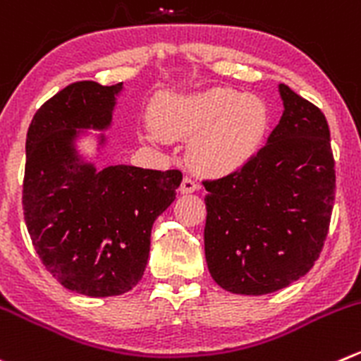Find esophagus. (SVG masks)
Returning a JSON list of instances; mask_svg holds the SVG:
<instances>
[{
    "mask_svg": "<svg viewBox=\"0 0 361 361\" xmlns=\"http://www.w3.org/2000/svg\"><path fill=\"white\" fill-rule=\"evenodd\" d=\"M197 188H199L197 183H195V181L188 176H185L183 181H181V185H180L181 194H192V192H195Z\"/></svg>",
    "mask_w": 361,
    "mask_h": 361,
    "instance_id": "obj_1",
    "label": "esophagus"
}]
</instances>
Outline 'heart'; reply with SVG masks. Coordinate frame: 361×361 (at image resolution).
Instances as JSON below:
<instances>
[{
  "mask_svg": "<svg viewBox=\"0 0 361 361\" xmlns=\"http://www.w3.org/2000/svg\"><path fill=\"white\" fill-rule=\"evenodd\" d=\"M149 121L155 134L166 141L192 137V166L199 173L224 176L257 155L268 137L271 114L259 97L231 87H209L164 93L153 102Z\"/></svg>",
  "mask_w": 361,
  "mask_h": 361,
  "instance_id": "b5f03b06",
  "label": "heart"
}]
</instances>
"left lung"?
<instances>
[{
  "instance_id": "left-lung-1",
  "label": "left lung",
  "mask_w": 361,
  "mask_h": 361,
  "mask_svg": "<svg viewBox=\"0 0 361 361\" xmlns=\"http://www.w3.org/2000/svg\"><path fill=\"white\" fill-rule=\"evenodd\" d=\"M284 113L240 171L206 181L204 254L213 281L261 296L309 274L330 226L335 162L326 118L279 84Z\"/></svg>"
}]
</instances>
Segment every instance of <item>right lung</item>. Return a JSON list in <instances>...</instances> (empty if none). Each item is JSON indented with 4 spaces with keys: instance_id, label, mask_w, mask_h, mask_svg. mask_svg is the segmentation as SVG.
<instances>
[{
    "instance_id": "right-lung-1",
    "label": "right lung",
    "mask_w": 361,
    "mask_h": 361,
    "mask_svg": "<svg viewBox=\"0 0 361 361\" xmlns=\"http://www.w3.org/2000/svg\"><path fill=\"white\" fill-rule=\"evenodd\" d=\"M123 90L70 84L37 111L26 137L23 208L35 250L63 288L93 298L141 281L153 222L183 178L178 169L97 166ZM84 138L96 145L92 156L78 146Z\"/></svg>"
}]
</instances>
